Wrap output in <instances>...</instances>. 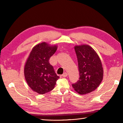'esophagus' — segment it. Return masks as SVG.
<instances>
[{
    "label": "esophagus",
    "instance_id": "esophagus-1",
    "mask_svg": "<svg viewBox=\"0 0 123 123\" xmlns=\"http://www.w3.org/2000/svg\"><path fill=\"white\" fill-rule=\"evenodd\" d=\"M68 76V74L66 72H65V73H64L62 74V76L63 77H64V78H65V77H67Z\"/></svg>",
    "mask_w": 123,
    "mask_h": 123
}]
</instances>
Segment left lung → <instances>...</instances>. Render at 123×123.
Here are the masks:
<instances>
[{"instance_id": "8db88e82", "label": "left lung", "mask_w": 123, "mask_h": 123, "mask_svg": "<svg viewBox=\"0 0 123 123\" xmlns=\"http://www.w3.org/2000/svg\"><path fill=\"white\" fill-rule=\"evenodd\" d=\"M78 62L79 80L72 86L77 93L85 94L94 91L103 78V68L96 52L88 45L74 48Z\"/></svg>"}]
</instances>
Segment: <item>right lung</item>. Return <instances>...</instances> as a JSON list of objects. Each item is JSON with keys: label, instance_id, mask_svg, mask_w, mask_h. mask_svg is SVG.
<instances>
[{"label": "right lung", "instance_id": "obj_1", "mask_svg": "<svg viewBox=\"0 0 123 123\" xmlns=\"http://www.w3.org/2000/svg\"><path fill=\"white\" fill-rule=\"evenodd\" d=\"M57 50V46H50L43 42L36 45L27 60L24 76L29 87L39 94L53 90L59 79L49 63V59Z\"/></svg>", "mask_w": 123, "mask_h": 123}]
</instances>
